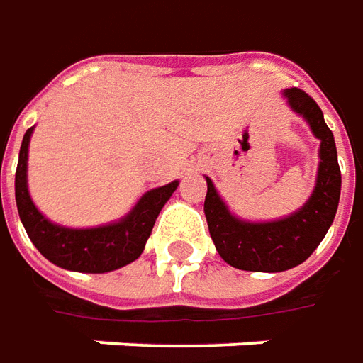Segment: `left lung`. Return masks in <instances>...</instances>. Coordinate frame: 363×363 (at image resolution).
I'll list each match as a JSON object with an SVG mask.
<instances>
[{"instance_id": "left-lung-1", "label": "left lung", "mask_w": 363, "mask_h": 363, "mask_svg": "<svg viewBox=\"0 0 363 363\" xmlns=\"http://www.w3.org/2000/svg\"><path fill=\"white\" fill-rule=\"evenodd\" d=\"M281 95L295 115L307 121L311 133L320 140L317 182L305 205L276 220H246L230 213L217 187L207 179L205 217L218 256L233 268L246 272H285L309 258L333 225L340 201V166L333 130L315 99L291 87Z\"/></svg>"}]
</instances>
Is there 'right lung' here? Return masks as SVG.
Masks as SVG:
<instances>
[{
    "label": "right lung",
    "instance_id": "obj_1",
    "mask_svg": "<svg viewBox=\"0 0 363 363\" xmlns=\"http://www.w3.org/2000/svg\"><path fill=\"white\" fill-rule=\"evenodd\" d=\"M33 130L35 127L23 136L15 174V201L30 242L54 266L79 274H105L135 262L145 250L162 207L168 203L179 182L176 179L146 191L125 217L101 227L70 228L56 225L37 209L29 194L27 162Z\"/></svg>",
    "mask_w": 363,
    "mask_h": 363
}]
</instances>
